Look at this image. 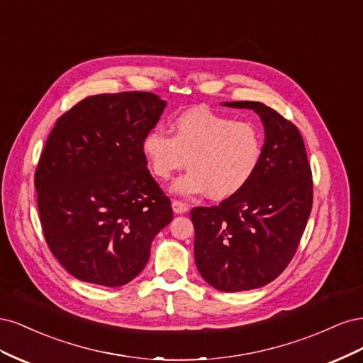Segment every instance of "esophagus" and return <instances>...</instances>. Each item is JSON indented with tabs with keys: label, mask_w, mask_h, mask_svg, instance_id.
I'll list each match as a JSON object with an SVG mask.
<instances>
[{
	"label": "esophagus",
	"mask_w": 363,
	"mask_h": 363,
	"mask_svg": "<svg viewBox=\"0 0 363 363\" xmlns=\"http://www.w3.org/2000/svg\"><path fill=\"white\" fill-rule=\"evenodd\" d=\"M172 211H174V213L182 215V213H186L189 211V206L186 203H182V201H172Z\"/></svg>",
	"instance_id": "obj_1"
}]
</instances>
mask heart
<instances>
[{
	"label": "heart",
	"instance_id": "obj_1",
	"mask_svg": "<svg viewBox=\"0 0 363 363\" xmlns=\"http://www.w3.org/2000/svg\"><path fill=\"white\" fill-rule=\"evenodd\" d=\"M171 131L172 136L160 127L151 128L140 148L151 174L160 180H169L188 160L191 169L174 182V194L208 192L213 200H225L255 177L263 155V138L250 121L191 108L174 118Z\"/></svg>",
	"mask_w": 363,
	"mask_h": 363
}]
</instances>
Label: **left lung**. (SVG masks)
I'll return each instance as SVG.
<instances>
[{"label":"left lung","instance_id":"1","mask_svg":"<svg viewBox=\"0 0 363 363\" xmlns=\"http://www.w3.org/2000/svg\"><path fill=\"white\" fill-rule=\"evenodd\" d=\"M255 111L265 130L255 177L236 195L212 207H195V263L218 291L262 288L294 257L313 200L312 172L296 128L259 101L221 103Z\"/></svg>","mask_w":363,"mask_h":363}]
</instances>
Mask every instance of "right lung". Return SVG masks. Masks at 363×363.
Instances as JSON below:
<instances>
[{"label": "right lung", "instance_id": "obj_1", "mask_svg": "<svg viewBox=\"0 0 363 363\" xmlns=\"http://www.w3.org/2000/svg\"><path fill=\"white\" fill-rule=\"evenodd\" d=\"M164 107L151 92L94 95L51 130L35 175L39 216L54 257L75 279L107 288L131 281L172 221L140 148Z\"/></svg>", "mask_w": 363, "mask_h": 363}]
</instances>
